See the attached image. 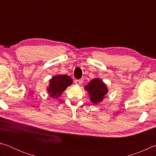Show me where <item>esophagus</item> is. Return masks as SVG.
Instances as JSON below:
<instances>
[{
	"mask_svg": "<svg viewBox=\"0 0 156 156\" xmlns=\"http://www.w3.org/2000/svg\"><path fill=\"white\" fill-rule=\"evenodd\" d=\"M83 83V80H75V83L78 85H80V84Z\"/></svg>",
	"mask_w": 156,
	"mask_h": 156,
	"instance_id": "obj_1",
	"label": "esophagus"
}]
</instances>
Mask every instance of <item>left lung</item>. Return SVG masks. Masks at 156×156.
Returning a JSON list of instances; mask_svg holds the SVG:
<instances>
[{
  "mask_svg": "<svg viewBox=\"0 0 156 156\" xmlns=\"http://www.w3.org/2000/svg\"><path fill=\"white\" fill-rule=\"evenodd\" d=\"M84 90L88 92L91 102L94 105L101 102L109 91L106 84L98 78L92 79L84 86Z\"/></svg>",
  "mask_w": 156,
  "mask_h": 156,
  "instance_id": "1",
  "label": "left lung"
}]
</instances>
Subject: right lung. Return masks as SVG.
Listing matches in <instances>:
<instances>
[{
	"label": "right lung",
	"mask_w": 156,
	"mask_h": 156,
	"mask_svg": "<svg viewBox=\"0 0 156 156\" xmlns=\"http://www.w3.org/2000/svg\"><path fill=\"white\" fill-rule=\"evenodd\" d=\"M47 90L49 96L53 98H58L69 86L72 85L73 80L67 75H56L49 80Z\"/></svg>",
	"instance_id": "right-lung-1"
}]
</instances>
